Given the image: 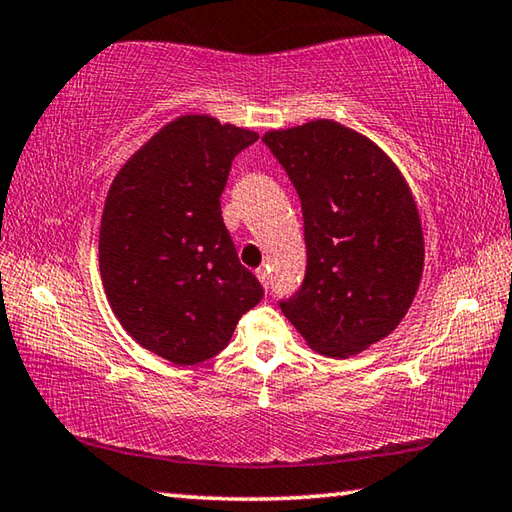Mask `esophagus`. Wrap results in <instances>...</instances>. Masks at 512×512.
Returning <instances> with one entry per match:
<instances>
[{
  "label": "esophagus",
  "mask_w": 512,
  "mask_h": 512,
  "mask_svg": "<svg viewBox=\"0 0 512 512\" xmlns=\"http://www.w3.org/2000/svg\"><path fill=\"white\" fill-rule=\"evenodd\" d=\"M255 273H257V277H259V282L264 284V289H266V291L271 289V273H268V268H266V266H259Z\"/></svg>",
  "instance_id": "34e87169"
}]
</instances>
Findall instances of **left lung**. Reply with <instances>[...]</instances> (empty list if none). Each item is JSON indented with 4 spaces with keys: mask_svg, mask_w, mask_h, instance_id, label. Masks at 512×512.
<instances>
[{
    "mask_svg": "<svg viewBox=\"0 0 512 512\" xmlns=\"http://www.w3.org/2000/svg\"><path fill=\"white\" fill-rule=\"evenodd\" d=\"M268 151L296 187L307 268L282 314L327 357L393 332L420 287L424 241L402 173L368 137L336 121L271 131Z\"/></svg>",
    "mask_w": 512,
    "mask_h": 512,
    "instance_id": "obj_1",
    "label": "left lung"
}]
</instances>
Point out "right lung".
Listing matches in <instances>:
<instances>
[{
    "label": "right lung",
    "mask_w": 512,
    "mask_h": 512,
    "mask_svg": "<svg viewBox=\"0 0 512 512\" xmlns=\"http://www.w3.org/2000/svg\"><path fill=\"white\" fill-rule=\"evenodd\" d=\"M257 133L212 117L171 121L128 160L106 198L103 289L133 339L178 366L212 359L264 298L221 216L232 160Z\"/></svg>",
    "instance_id": "right-lung-1"
}]
</instances>
